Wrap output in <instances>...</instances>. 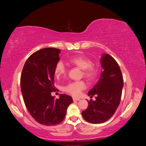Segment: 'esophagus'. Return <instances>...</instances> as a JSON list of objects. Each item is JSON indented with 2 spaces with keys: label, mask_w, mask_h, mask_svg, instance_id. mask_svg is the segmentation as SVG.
<instances>
[{
  "label": "esophagus",
  "mask_w": 146,
  "mask_h": 146,
  "mask_svg": "<svg viewBox=\"0 0 146 146\" xmlns=\"http://www.w3.org/2000/svg\"><path fill=\"white\" fill-rule=\"evenodd\" d=\"M73 100H74V101H78V100H80V99L79 98H76V97H73Z\"/></svg>",
  "instance_id": "34e87169"
}]
</instances>
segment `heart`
<instances>
[{
  "label": "heart",
  "mask_w": 146,
  "mask_h": 146,
  "mask_svg": "<svg viewBox=\"0 0 146 146\" xmlns=\"http://www.w3.org/2000/svg\"><path fill=\"white\" fill-rule=\"evenodd\" d=\"M69 63L82 70V75L88 80H94L98 75L97 68L92 65V62L83 55H76L68 59ZM66 67L62 62L56 64L54 73L56 78H60L66 73ZM86 84L82 80L76 81L68 84L64 88V90L73 96H77L86 88Z\"/></svg>",
  "instance_id": "heart-1"
}]
</instances>
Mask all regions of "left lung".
I'll use <instances>...</instances> for the list:
<instances>
[{"label": "left lung", "mask_w": 146, "mask_h": 146, "mask_svg": "<svg viewBox=\"0 0 146 146\" xmlns=\"http://www.w3.org/2000/svg\"><path fill=\"white\" fill-rule=\"evenodd\" d=\"M102 70L100 78L88 92L91 98L96 96V100L88 101V107L82 115L87 122L92 123L105 122L114 115L120 104L123 76L120 68L114 58L103 53L100 58Z\"/></svg>", "instance_id": "8db88e82"}]
</instances>
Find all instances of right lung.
Listing matches in <instances>:
<instances>
[{"mask_svg":"<svg viewBox=\"0 0 146 146\" xmlns=\"http://www.w3.org/2000/svg\"><path fill=\"white\" fill-rule=\"evenodd\" d=\"M60 51L52 48L36 51L26 60L21 74V92L27 110L36 122L48 126L60 123L73 102L66 94L56 100L51 95L56 90L54 70Z\"/></svg>","mask_w":146,"mask_h":146,"instance_id":"1","label":"right lung"}]
</instances>
